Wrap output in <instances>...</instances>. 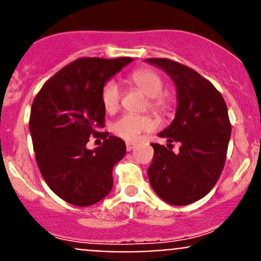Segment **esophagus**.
<instances>
[{
	"label": "esophagus",
	"instance_id": "34e87169",
	"mask_svg": "<svg viewBox=\"0 0 261 261\" xmlns=\"http://www.w3.org/2000/svg\"><path fill=\"white\" fill-rule=\"evenodd\" d=\"M136 144L135 143H126V149H127V151H131V150L135 147Z\"/></svg>",
	"mask_w": 261,
	"mask_h": 261
}]
</instances>
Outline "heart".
<instances>
[{
    "mask_svg": "<svg viewBox=\"0 0 261 261\" xmlns=\"http://www.w3.org/2000/svg\"><path fill=\"white\" fill-rule=\"evenodd\" d=\"M128 82L147 97L146 110L149 109L159 116L168 115L173 110L174 96L169 91H163L164 81L159 73L149 68H140L128 75ZM101 102L109 114L117 111L121 102V91L116 82L107 81L102 86ZM152 128L154 121L149 115H123L111 125L112 134L127 141L136 140L141 134Z\"/></svg>",
    "mask_w": 261,
    "mask_h": 261,
    "instance_id": "obj_1",
    "label": "heart"
}]
</instances>
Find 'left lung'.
<instances>
[{"label": "left lung", "instance_id": "left-lung-1", "mask_svg": "<svg viewBox=\"0 0 261 261\" xmlns=\"http://www.w3.org/2000/svg\"><path fill=\"white\" fill-rule=\"evenodd\" d=\"M146 62L170 75L178 94L175 118L159 134L170 144H151L150 184L168 203H193L210 193L222 173L231 136L227 106L211 82L192 68L167 58ZM172 142L181 143L178 154L171 150Z\"/></svg>", "mask_w": 261, "mask_h": 261}]
</instances>
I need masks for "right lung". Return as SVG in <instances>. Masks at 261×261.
<instances>
[{"mask_svg": "<svg viewBox=\"0 0 261 261\" xmlns=\"http://www.w3.org/2000/svg\"><path fill=\"white\" fill-rule=\"evenodd\" d=\"M130 62L128 57L80 58L46 81L34 98L29 127L36 163L49 188L68 203L92 206L112 189V169L126 145L99 133L106 114L101 89ZM89 136L104 143L88 150Z\"/></svg>", "mask_w": 261, "mask_h": 261, "instance_id": "obj_1", "label": "right lung"}]
</instances>
